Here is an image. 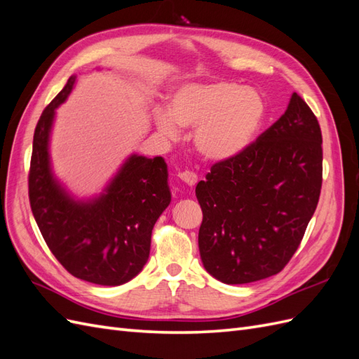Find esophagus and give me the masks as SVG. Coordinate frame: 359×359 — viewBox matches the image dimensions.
<instances>
[{"mask_svg": "<svg viewBox=\"0 0 359 359\" xmlns=\"http://www.w3.org/2000/svg\"><path fill=\"white\" fill-rule=\"evenodd\" d=\"M178 178L181 181H184L187 184V186H194V184L198 182V175L191 170H184V172H180L178 173Z\"/></svg>", "mask_w": 359, "mask_h": 359, "instance_id": "34e87169", "label": "esophagus"}]
</instances>
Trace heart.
Listing matches in <instances>:
<instances>
[{
    "mask_svg": "<svg viewBox=\"0 0 359 359\" xmlns=\"http://www.w3.org/2000/svg\"><path fill=\"white\" fill-rule=\"evenodd\" d=\"M265 116V102L252 88L219 81L186 83L169 95L168 111L154 112L161 135L175 140L180 127H196L194 145L212 161L232 160L252 145Z\"/></svg>",
    "mask_w": 359,
    "mask_h": 359,
    "instance_id": "obj_1",
    "label": "heart"
}]
</instances>
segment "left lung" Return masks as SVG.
Wrapping results in <instances>:
<instances>
[{
    "label": "left lung",
    "mask_w": 359,
    "mask_h": 359,
    "mask_svg": "<svg viewBox=\"0 0 359 359\" xmlns=\"http://www.w3.org/2000/svg\"><path fill=\"white\" fill-rule=\"evenodd\" d=\"M322 187V133L293 93L286 112L243 154L196 186L205 269L226 285L278 274L301 244Z\"/></svg>",
    "instance_id": "8db88e82"
}]
</instances>
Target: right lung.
<instances>
[{
    "instance_id": "1",
    "label": "right lung",
    "mask_w": 359,
    "mask_h": 359,
    "mask_svg": "<svg viewBox=\"0 0 359 359\" xmlns=\"http://www.w3.org/2000/svg\"><path fill=\"white\" fill-rule=\"evenodd\" d=\"M76 82L70 76L36 126L28 175L31 211L58 262L81 280L119 286L147 264L151 232L170 203L163 157L130 156L100 196L76 201L53 177L49 137L57 107Z\"/></svg>"
}]
</instances>
